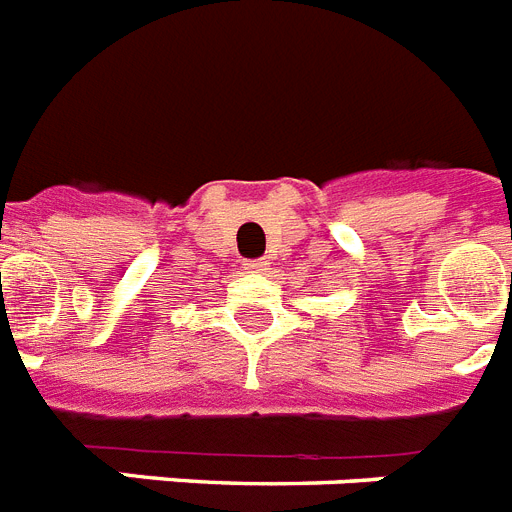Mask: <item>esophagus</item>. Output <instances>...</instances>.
<instances>
[{"label":"esophagus","instance_id":"1","mask_svg":"<svg viewBox=\"0 0 512 512\" xmlns=\"http://www.w3.org/2000/svg\"><path fill=\"white\" fill-rule=\"evenodd\" d=\"M245 269H248V272H253V275H267L269 264L264 259H256V261H248V264H245Z\"/></svg>","mask_w":512,"mask_h":512}]
</instances>
